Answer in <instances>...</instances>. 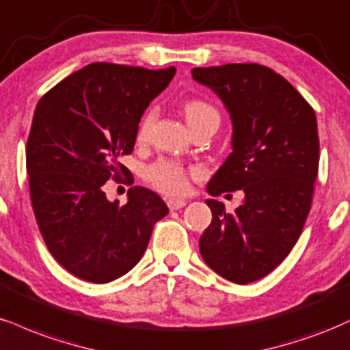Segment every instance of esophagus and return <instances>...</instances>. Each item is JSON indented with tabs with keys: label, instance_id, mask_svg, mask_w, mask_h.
<instances>
[{
	"label": "esophagus",
	"instance_id": "esophagus-1",
	"mask_svg": "<svg viewBox=\"0 0 350 350\" xmlns=\"http://www.w3.org/2000/svg\"><path fill=\"white\" fill-rule=\"evenodd\" d=\"M167 204H168V208L172 209V211H176V209H180V208H183L185 204H187V201L185 200H168L167 201Z\"/></svg>",
	"mask_w": 350,
	"mask_h": 350
}]
</instances>
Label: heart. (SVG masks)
<instances>
[{
  "mask_svg": "<svg viewBox=\"0 0 350 350\" xmlns=\"http://www.w3.org/2000/svg\"><path fill=\"white\" fill-rule=\"evenodd\" d=\"M185 114H187V119H191L195 116H201V114H216V111L203 101H190L185 106ZM154 121L155 111H147L141 124H139V141H146L149 137ZM188 174H190V170L185 168L182 163L175 162V160H159L154 165L147 168L146 178L152 187L165 193V195H182L188 190Z\"/></svg>",
  "mask_w": 350,
  "mask_h": 350,
  "instance_id": "obj_1",
  "label": "heart"
}]
</instances>
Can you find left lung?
<instances>
[{"mask_svg":"<svg viewBox=\"0 0 350 350\" xmlns=\"http://www.w3.org/2000/svg\"><path fill=\"white\" fill-rule=\"evenodd\" d=\"M191 75L223 101L232 126V152L208 182V193L244 191L232 215L206 200L213 221L201 234L200 252L217 275L245 285L277 269L303 231L318 176L316 114L264 65L198 67Z\"/></svg>","mask_w":350,"mask_h":350,"instance_id":"1","label":"left lung"}]
</instances>
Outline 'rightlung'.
Masks as SVG:
<instances>
[{"label": "right lung", "mask_w": 350, "mask_h": 350, "mask_svg": "<svg viewBox=\"0 0 350 350\" xmlns=\"http://www.w3.org/2000/svg\"><path fill=\"white\" fill-rule=\"evenodd\" d=\"M176 68L90 64L45 93L26 146L29 190L45 245L81 280L108 283L135 267L154 224L168 215L157 193L127 191L124 206L103 191L124 167L144 111Z\"/></svg>", "instance_id": "obj_1"}]
</instances>
